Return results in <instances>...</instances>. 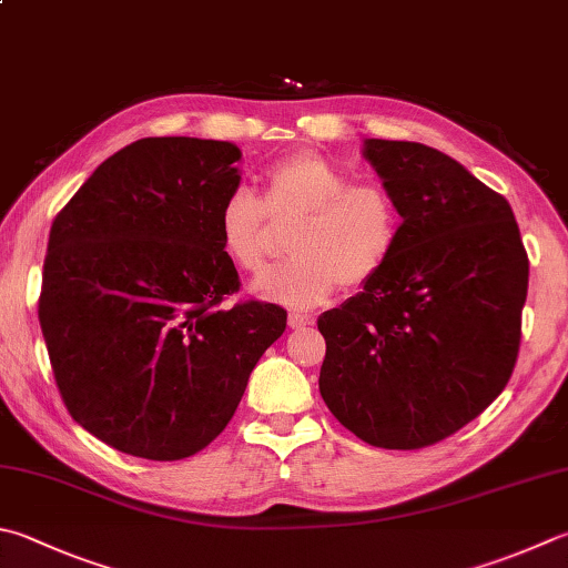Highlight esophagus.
I'll list each match as a JSON object with an SVG mask.
<instances>
[{"label":"esophagus","mask_w":568,"mask_h":568,"mask_svg":"<svg viewBox=\"0 0 568 568\" xmlns=\"http://www.w3.org/2000/svg\"><path fill=\"white\" fill-rule=\"evenodd\" d=\"M308 324H314V316H308V314H298V312H292V314H288V326H292V328H306Z\"/></svg>","instance_id":"obj_1"}]
</instances>
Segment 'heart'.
Masks as SVG:
<instances>
[{
  "label": "heart",
  "instance_id": "1",
  "mask_svg": "<svg viewBox=\"0 0 568 568\" xmlns=\"http://www.w3.org/2000/svg\"><path fill=\"white\" fill-rule=\"evenodd\" d=\"M262 200L237 185L222 197L220 250L242 274L262 272L272 252V222L296 220L286 262L260 276L256 292L286 306H316L341 284H371L398 252L403 212L381 180H351L334 160L298 151L262 175Z\"/></svg>",
  "mask_w": 568,
  "mask_h": 568
}]
</instances>
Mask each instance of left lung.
I'll return each instance as SVG.
<instances>
[{
	"label": "left lung",
	"instance_id": "8db88e82",
	"mask_svg": "<svg viewBox=\"0 0 568 568\" xmlns=\"http://www.w3.org/2000/svg\"><path fill=\"white\" fill-rule=\"evenodd\" d=\"M403 212L398 252L318 318L321 398L363 443L420 450L505 390L519 356L529 256L509 202L435 148L368 138Z\"/></svg>",
	"mask_w": 568,
	"mask_h": 568
}]
</instances>
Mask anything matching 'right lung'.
Wrapping results in <instances>:
<instances>
[{"label":"right lung","instance_id":"right-lung-1","mask_svg":"<svg viewBox=\"0 0 568 568\" xmlns=\"http://www.w3.org/2000/svg\"><path fill=\"white\" fill-rule=\"evenodd\" d=\"M240 148L141 138L53 217L39 324L73 420L125 455L173 463L227 427L250 373L286 328L242 298L215 215Z\"/></svg>","mask_w":568,"mask_h":568}]
</instances>
